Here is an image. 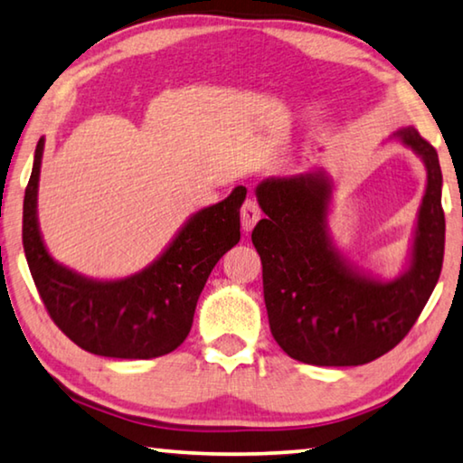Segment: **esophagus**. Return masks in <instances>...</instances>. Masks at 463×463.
Returning a JSON list of instances; mask_svg holds the SVG:
<instances>
[{"label": "esophagus", "instance_id": "1", "mask_svg": "<svg viewBox=\"0 0 463 463\" xmlns=\"http://www.w3.org/2000/svg\"><path fill=\"white\" fill-rule=\"evenodd\" d=\"M261 218V210L255 200H247L241 208V224H243V231H251L258 220Z\"/></svg>", "mask_w": 463, "mask_h": 463}]
</instances>
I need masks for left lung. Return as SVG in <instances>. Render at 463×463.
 <instances>
[{
  "label": "left lung",
  "instance_id": "obj_1",
  "mask_svg": "<svg viewBox=\"0 0 463 463\" xmlns=\"http://www.w3.org/2000/svg\"><path fill=\"white\" fill-rule=\"evenodd\" d=\"M427 168L406 269L381 280L354 266L329 234L334 181L326 171L263 179V218L251 241L263 266L269 329L286 354L317 366L375 361L403 340L435 290L443 266V175L437 150L414 128L393 131Z\"/></svg>",
  "mask_w": 463,
  "mask_h": 463
}]
</instances>
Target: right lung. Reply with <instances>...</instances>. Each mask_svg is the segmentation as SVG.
Here are the masks:
<instances>
[{"label":"right lung","mask_w":463,"mask_h":463,"mask_svg":"<svg viewBox=\"0 0 463 463\" xmlns=\"http://www.w3.org/2000/svg\"><path fill=\"white\" fill-rule=\"evenodd\" d=\"M45 137L34 150L22 212V245L51 319L80 348L111 358H156L185 340L210 271L239 243L247 189L189 216L160 258L121 280H94L57 263L43 243L36 195Z\"/></svg>","instance_id":"add662e5"}]
</instances>
